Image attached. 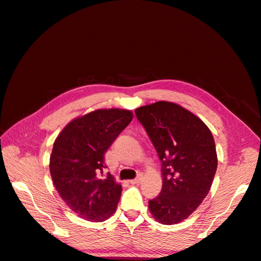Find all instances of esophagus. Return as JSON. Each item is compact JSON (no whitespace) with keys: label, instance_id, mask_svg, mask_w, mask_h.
<instances>
[{"label":"esophagus","instance_id":"obj_1","mask_svg":"<svg viewBox=\"0 0 261 261\" xmlns=\"http://www.w3.org/2000/svg\"><path fill=\"white\" fill-rule=\"evenodd\" d=\"M141 181V175H139L136 177V178H134V179H132V180H129V183L130 184H139Z\"/></svg>","mask_w":261,"mask_h":261}]
</instances>
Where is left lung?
Segmentation results:
<instances>
[{"label": "left lung", "mask_w": 261, "mask_h": 261, "mask_svg": "<svg viewBox=\"0 0 261 261\" xmlns=\"http://www.w3.org/2000/svg\"><path fill=\"white\" fill-rule=\"evenodd\" d=\"M161 161L162 189L149 201L161 224L183 222L209 193L217 170L214 136L207 125L173 102L159 101L135 110Z\"/></svg>", "instance_id": "8db88e82"}]
</instances>
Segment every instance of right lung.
Returning a JSON list of instances; mask_svg holds the SVG:
<instances>
[{
  "label": "right lung",
  "mask_w": 261,
  "mask_h": 261,
  "mask_svg": "<svg viewBox=\"0 0 261 261\" xmlns=\"http://www.w3.org/2000/svg\"><path fill=\"white\" fill-rule=\"evenodd\" d=\"M132 119L129 110H95L70 121L54 141L53 184L80 217L103 222L116 211L122 189L110 173L103 175L105 154Z\"/></svg>",
  "instance_id": "obj_1"
}]
</instances>
